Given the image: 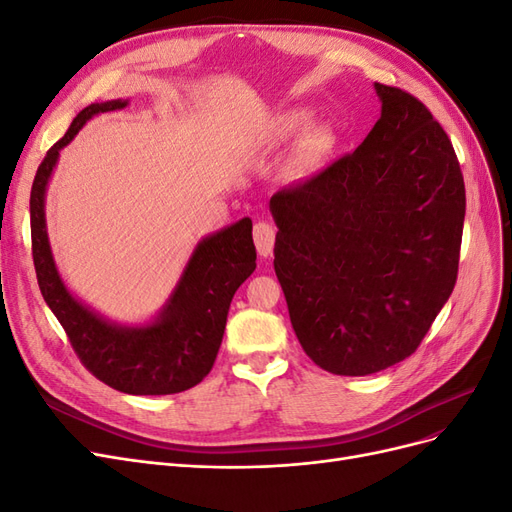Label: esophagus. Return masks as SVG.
<instances>
[{
    "label": "esophagus",
    "mask_w": 512,
    "mask_h": 512,
    "mask_svg": "<svg viewBox=\"0 0 512 512\" xmlns=\"http://www.w3.org/2000/svg\"><path fill=\"white\" fill-rule=\"evenodd\" d=\"M254 243L256 250L262 258H269L273 252V243H275V228L269 222H256L254 224Z\"/></svg>",
    "instance_id": "obj_1"
}]
</instances>
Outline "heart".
Wrapping results in <instances>:
<instances>
[{"mask_svg": "<svg viewBox=\"0 0 512 512\" xmlns=\"http://www.w3.org/2000/svg\"><path fill=\"white\" fill-rule=\"evenodd\" d=\"M305 126V115L303 113H294L286 119V128L288 130H299Z\"/></svg>", "mask_w": 512, "mask_h": 512, "instance_id": "obj_1", "label": "heart"}]
</instances>
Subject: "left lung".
I'll list each match as a JSON object with an SVG mask.
<instances>
[{
  "label": "left lung",
  "mask_w": 512,
  "mask_h": 512,
  "mask_svg": "<svg viewBox=\"0 0 512 512\" xmlns=\"http://www.w3.org/2000/svg\"><path fill=\"white\" fill-rule=\"evenodd\" d=\"M382 113L348 156L271 196L275 275L305 354L367 376L421 346L457 282L466 185L440 123L376 83Z\"/></svg>",
  "instance_id": "obj_1"
}]
</instances>
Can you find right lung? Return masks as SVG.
Instances as JSON below:
<instances>
[{
	"instance_id": "add662e5",
	"label": "right lung",
	"mask_w": 512,
	"mask_h": 512,
	"mask_svg": "<svg viewBox=\"0 0 512 512\" xmlns=\"http://www.w3.org/2000/svg\"><path fill=\"white\" fill-rule=\"evenodd\" d=\"M123 106H128V100L89 104L74 117L64 138L46 151L29 198L34 267L46 305L57 316L76 356L91 374L121 393L173 395L196 386L215 363L230 301L256 269L252 220L243 218L200 241L160 316L145 327H121L108 322L74 299L61 282L46 235V185L59 151L85 123L98 113L119 111Z\"/></svg>"
}]
</instances>
